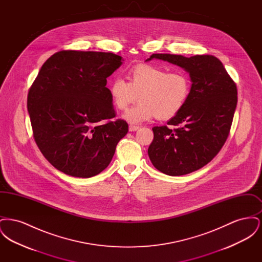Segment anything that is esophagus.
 <instances>
[{
    "label": "esophagus",
    "instance_id": "34e87169",
    "mask_svg": "<svg viewBox=\"0 0 262 262\" xmlns=\"http://www.w3.org/2000/svg\"><path fill=\"white\" fill-rule=\"evenodd\" d=\"M138 128H139V126H138V125H129V126H128L129 132H136V130H137Z\"/></svg>",
    "mask_w": 262,
    "mask_h": 262
}]
</instances>
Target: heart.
Listing matches in <instances>:
<instances>
[{"instance_id":"heart-1","label":"heart","mask_w":262,"mask_h":262,"mask_svg":"<svg viewBox=\"0 0 262 262\" xmlns=\"http://www.w3.org/2000/svg\"><path fill=\"white\" fill-rule=\"evenodd\" d=\"M191 90L189 75L183 71L139 63L128 73V82L122 77L113 78L109 92L114 106L125 110L136 100L139 102L124 114L125 121L138 124L156 117L170 120L183 110Z\"/></svg>"}]
</instances>
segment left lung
Segmentation results:
<instances>
[{
  "label": "left lung",
  "instance_id": "1",
  "mask_svg": "<svg viewBox=\"0 0 262 262\" xmlns=\"http://www.w3.org/2000/svg\"><path fill=\"white\" fill-rule=\"evenodd\" d=\"M154 58L185 69L192 84L187 104L167 123L176 128H152L148 156L164 174H189L210 162L223 147L237 107V85L212 55L152 54L147 61Z\"/></svg>",
  "mask_w": 262,
  "mask_h": 262
}]
</instances>
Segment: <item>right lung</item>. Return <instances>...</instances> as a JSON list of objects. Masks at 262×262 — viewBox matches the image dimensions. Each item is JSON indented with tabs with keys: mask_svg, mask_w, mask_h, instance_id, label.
Listing matches in <instances>:
<instances>
[{
	"mask_svg": "<svg viewBox=\"0 0 262 262\" xmlns=\"http://www.w3.org/2000/svg\"><path fill=\"white\" fill-rule=\"evenodd\" d=\"M122 57L93 51H60L43 63L27 95L33 137L59 171L90 178L110 164L128 132L116 117L107 77Z\"/></svg>",
	"mask_w": 262,
	"mask_h": 262,
	"instance_id": "obj_1",
	"label": "right lung"
}]
</instances>
